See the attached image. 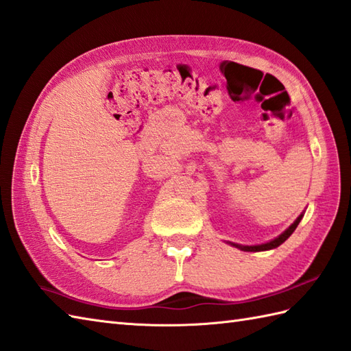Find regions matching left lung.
Segmentation results:
<instances>
[{
  "label": "left lung",
  "instance_id": "8db88e82",
  "mask_svg": "<svg viewBox=\"0 0 351 351\" xmlns=\"http://www.w3.org/2000/svg\"><path fill=\"white\" fill-rule=\"evenodd\" d=\"M302 217H303V215H300V217H297V220L285 230V232L280 234L278 238H274V240L270 241V243H265V244H261V245H238V244H232V245H235V247L241 249L244 252H263V250H270V249L278 247V245H280L283 241L288 240V237L294 232L295 228L299 226Z\"/></svg>",
  "mask_w": 351,
  "mask_h": 351
}]
</instances>
